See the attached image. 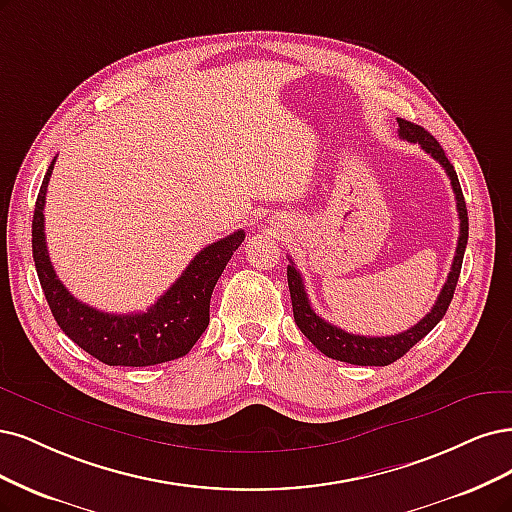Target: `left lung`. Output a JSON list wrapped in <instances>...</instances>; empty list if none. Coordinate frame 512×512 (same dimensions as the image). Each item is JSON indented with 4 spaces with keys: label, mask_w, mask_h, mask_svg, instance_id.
<instances>
[{
    "label": "left lung",
    "mask_w": 512,
    "mask_h": 512,
    "mask_svg": "<svg viewBox=\"0 0 512 512\" xmlns=\"http://www.w3.org/2000/svg\"><path fill=\"white\" fill-rule=\"evenodd\" d=\"M398 127H400L398 135L402 139H407V142H411V144H419L434 158V161H438L447 171L449 180H451V188L455 192L457 216H460V237H457V248H455L451 271L447 275L443 290H440V294L436 298L432 311L424 317V320H419L413 328L404 330L400 334H392V337H362V334L345 332L343 328L332 326L330 322L322 320V317L313 311V307L309 303V296L305 292L301 273L296 271L292 262L288 264V286H290V298H292V311H294L296 326L301 328L305 337L317 349H320L324 356H328L332 360L347 362V364L387 366L407 354V351L415 343L424 339L426 334L440 320H443V315L447 313V309L451 305L457 279H460V271H462V260H464L466 243H468V209H466V201L462 195L460 180H457V173H455L453 165L449 163V158L445 156V150L440 148L434 135H430L424 127H419V125H415V122L402 120V118H398Z\"/></svg>",
    "instance_id": "left-lung-1"
}]
</instances>
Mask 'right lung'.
<instances>
[{"label":"right lung","mask_w":512,"mask_h":512,"mask_svg":"<svg viewBox=\"0 0 512 512\" xmlns=\"http://www.w3.org/2000/svg\"><path fill=\"white\" fill-rule=\"evenodd\" d=\"M55 161L52 158L35 201L31 245L35 271L61 330L86 354L108 366H152L186 356L209 324L211 292L245 233L237 231L209 243L148 311L116 315L88 307L61 284L46 250L44 205Z\"/></svg>","instance_id":"obj_1"}]
</instances>
